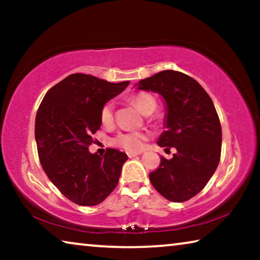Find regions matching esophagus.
<instances>
[{"mask_svg": "<svg viewBox=\"0 0 260 260\" xmlns=\"http://www.w3.org/2000/svg\"><path fill=\"white\" fill-rule=\"evenodd\" d=\"M141 152H127V156H128L129 158H133L135 156H139Z\"/></svg>", "mask_w": 260, "mask_h": 260, "instance_id": "1", "label": "esophagus"}]
</instances>
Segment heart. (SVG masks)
<instances>
[{"label": "heart", "instance_id": "1", "mask_svg": "<svg viewBox=\"0 0 260 260\" xmlns=\"http://www.w3.org/2000/svg\"><path fill=\"white\" fill-rule=\"evenodd\" d=\"M133 103L138 107L141 112L149 114L153 112L157 108L155 98L149 93H139L133 96ZM113 108L112 102H107L101 109V121L105 126L111 125L113 122ZM148 139V134L141 131H125L119 132L112 140L114 146L125 149L128 152H140L144 147Z\"/></svg>", "mask_w": 260, "mask_h": 260}]
</instances>
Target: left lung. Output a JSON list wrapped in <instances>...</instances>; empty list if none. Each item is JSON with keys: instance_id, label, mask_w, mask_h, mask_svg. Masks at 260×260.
Returning <instances> with one entry per match:
<instances>
[{"instance_id": "8db88e82", "label": "left lung", "mask_w": 260, "mask_h": 260, "mask_svg": "<svg viewBox=\"0 0 260 260\" xmlns=\"http://www.w3.org/2000/svg\"><path fill=\"white\" fill-rule=\"evenodd\" d=\"M138 86L165 100L166 131L157 143L178 151L172 159L161 157L149 178L166 200L186 202L206 186L220 160L221 126L212 100L195 79L173 70L143 79Z\"/></svg>"}]
</instances>
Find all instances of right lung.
<instances>
[{"label":"right lung","instance_id":"1","mask_svg":"<svg viewBox=\"0 0 260 260\" xmlns=\"http://www.w3.org/2000/svg\"><path fill=\"white\" fill-rule=\"evenodd\" d=\"M128 85L74 73L51 87L38 109L39 159L50 181L73 203H102L119 181L126 153L108 148L101 157L88 147L102 124L101 109Z\"/></svg>","mask_w":260,"mask_h":260}]
</instances>
